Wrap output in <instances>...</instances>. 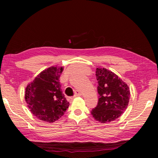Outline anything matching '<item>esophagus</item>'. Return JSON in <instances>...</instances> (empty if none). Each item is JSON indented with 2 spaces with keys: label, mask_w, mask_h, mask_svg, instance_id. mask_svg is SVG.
I'll return each instance as SVG.
<instances>
[{
  "label": "esophagus",
  "mask_w": 158,
  "mask_h": 158,
  "mask_svg": "<svg viewBox=\"0 0 158 158\" xmlns=\"http://www.w3.org/2000/svg\"><path fill=\"white\" fill-rule=\"evenodd\" d=\"M81 92L80 91V90H77L74 97H80V96H81Z\"/></svg>",
  "instance_id": "obj_1"
}]
</instances>
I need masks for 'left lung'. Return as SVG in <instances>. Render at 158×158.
<instances>
[{
	"mask_svg": "<svg viewBox=\"0 0 158 158\" xmlns=\"http://www.w3.org/2000/svg\"><path fill=\"white\" fill-rule=\"evenodd\" d=\"M99 100L91 111L93 117L101 123L116 120L124 113L129 104L130 90L126 83L108 69L96 68Z\"/></svg>",
	"mask_w": 158,
	"mask_h": 158,
	"instance_id": "obj_1",
	"label": "left lung"
}]
</instances>
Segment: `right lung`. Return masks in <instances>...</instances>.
I'll use <instances>...</instances> for the list:
<instances>
[{"mask_svg": "<svg viewBox=\"0 0 158 158\" xmlns=\"http://www.w3.org/2000/svg\"><path fill=\"white\" fill-rule=\"evenodd\" d=\"M63 71V67H49L26 85L25 100L28 107L42 121H58L69 107L59 81Z\"/></svg>", "mask_w": 158, "mask_h": 158, "instance_id": "add662e5", "label": "right lung"}]
</instances>
